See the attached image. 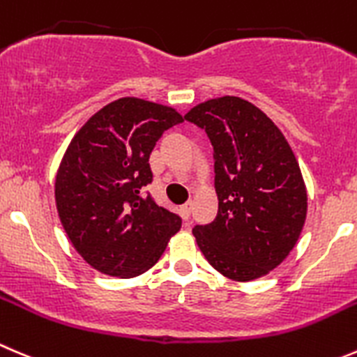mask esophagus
I'll use <instances>...</instances> for the list:
<instances>
[{
  "mask_svg": "<svg viewBox=\"0 0 357 357\" xmlns=\"http://www.w3.org/2000/svg\"><path fill=\"white\" fill-rule=\"evenodd\" d=\"M181 216L185 218V220H188V216H190V213H192V202H186V204H183L181 206Z\"/></svg>",
  "mask_w": 357,
  "mask_h": 357,
  "instance_id": "obj_1",
  "label": "esophagus"
}]
</instances>
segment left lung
<instances>
[{"label": "left lung", "mask_w": 357, "mask_h": 357, "mask_svg": "<svg viewBox=\"0 0 357 357\" xmlns=\"http://www.w3.org/2000/svg\"><path fill=\"white\" fill-rule=\"evenodd\" d=\"M214 150L218 214L193 235L225 278L248 282L284 261L302 234L307 188L284 134L265 113L235 96L200 102L185 115Z\"/></svg>", "instance_id": "obj_1"}]
</instances>
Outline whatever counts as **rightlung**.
Returning a JSON list of instances; mask_svg holds the SVG:
<instances>
[{"instance_id": "right-lung-1", "label": "right lung", "mask_w": 357, "mask_h": 357, "mask_svg": "<svg viewBox=\"0 0 357 357\" xmlns=\"http://www.w3.org/2000/svg\"><path fill=\"white\" fill-rule=\"evenodd\" d=\"M181 122L171 106L122 98L92 115L69 143L55 176L57 213L78 255L101 274H144L181 228L178 214L143 195L153 179L150 153Z\"/></svg>"}]
</instances>
